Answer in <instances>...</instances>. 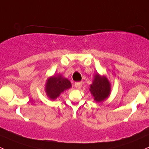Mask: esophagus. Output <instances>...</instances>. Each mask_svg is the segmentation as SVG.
Segmentation results:
<instances>
[{
  "instance_id": "obj_1",
  "label": "esophagus",
  "mask_w": 149,
  "mask_h": 149,
  "mask_svg": "<svg viewBox=\"0 0 149 149\" xmlns=\"http://www.w3.org/2000/svg\"><path fill=\"white\" fill-rule=\"evenodd\" d=\"M82 85H83L82 82H76V83H75V86H76V88H78V89L81 88Z\"/></svg>"
}]
</instances>
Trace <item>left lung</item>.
<instances>
[{"label": "left lung", "instance_id": "left-lung-1", "mask_svg": "<svg viewBox=\"0 0 149 149\" xmlns=\"http://www.w3.org/2000/svg\"><path fill=\"white\" fill-rule=\"evenodd\" d=\"M89 91L97 102H102L109 97L111 93V84L105 76L96 73Z\"/></svg>", "mask_w": 149, "mask_h": 149}]
</instances>
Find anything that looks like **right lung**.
<instances>
[{"label":"right lung","mask_w":149,"mask_h":149,"mask_svg":"<svg viewBox=\"0 0 149 149\" xmlns=\"http://www.w3.org/2000/svg\"><path fill=\"white\" fill-rule=\"evenodd\" d=\"M71 88L70 81L63 77L61 74L52 76L46 81L45 91L47 96L51 100H56L65 90Z\"/></svg>","instance_id":"add662e5"}]
</instances>
